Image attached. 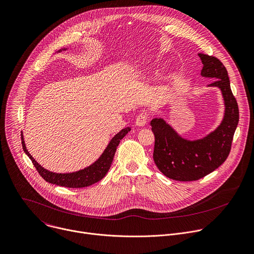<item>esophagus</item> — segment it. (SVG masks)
<instances>
[{
  "label": "esophagus",
  "instance_id": "34e87169",
  "mask_svg": "<svg viewBox=\"0 0 254 254\" xmlns=\"http://www.w3.org/2000/svg\"><path fill=\"white\" fill-rule=\"evenodd\" d=\"M147 115L146 114H140L135 119V125L138 127H143L146 124L147 121Z\"/></svg>",
  "mask_w": 254,
  "mask_h": 254
}]
</instances>
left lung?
Segmentation results:
<instances>
[{
    "label": "left lung",
    "instance_id": "obj_1",
    "mask_svg": "<svg viewBox=\"0 0 254 254\" xmlns=\"http://www.w3.org/2000/svg\"><path fill=\"white\" fill-rule=\"evenodd\" d=\"M198 56L203 64L201 75L214 78L208 86L219 88L224 99L225 115L221 125L204 138L190 141L181 137L161 119L150 122L155 138L154 163L165 177L180 182L200 180L226 160L239 121L238 105L225 66L213 56Z\"/></svg>",
    "mask_w": 254,
    "mask_h": 254
}]
</instances>
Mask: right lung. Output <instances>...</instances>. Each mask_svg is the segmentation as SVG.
Segmentation results:
<instances>
[{
  "label": "right lung",
  "mask_w": 254,
  "mask_h": 254,
  "mask_svg": "<svg viewBox=\"0 0 254 254\" xmlns=\"http://www.w3.org/2000/svg\"><path fill=\"white\" fill-rule=\"evenodd\" d=\"M129 130H130V127H126L122 129L118 134L114 136V138L111 140V142L109 143L104 153L95 163H93L91 166L87 168H84V170H81L72 174H55L45 170L44 167H42L33 158V156L30 154V152L26 148L23 135H22V145H23L24 151L27 153V155L32 160L34 166L36 167V170L46 182L53 185L64 187V188L80 189V188H86V187L92 186L100 182L106 177L113 162L118 145Z\"/></svg>",
  "instance_id": "obj_1"
}]
</instances>
